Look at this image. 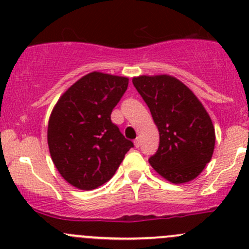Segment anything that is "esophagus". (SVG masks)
<instances>
[{
  "mask_svg": "<svg viewBox=\"0 0 249 249\" xmlns=\"http://www.w3.org/2000/svg\"><path fill=\"white\" fill-rule=\"evenodd\" d=\"M134 144H135V147H136V148L140 147V145H141V141H140L139 137H137V139L134 141Z\"/></svg>",
  "mask_w": 249,
  "mask_h": 249,
  "instance_id": "34e87169",
  "label": "esophagus"
}]
</instances>
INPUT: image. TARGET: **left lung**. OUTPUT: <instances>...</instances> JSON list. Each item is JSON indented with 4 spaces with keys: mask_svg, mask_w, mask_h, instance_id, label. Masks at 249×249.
<instances>
[{
    "mask_svg": "<svg viewBox=\"0 0 249 249\" xmlns=\"http://www.w3.org/2000/svg\"><path fill=\"white\" fill-rule=\"evenodd\" d=\"M159 131L149 164L175 184L195 179L211 161L215 144L212 119L196 95L170 74L132 78Z\"/></svg>",
    "mask_w": 249,
    "mask_h": 249,
    "instance_id": "left-lung-1",
    "label": "left lung"
}]
</instances>
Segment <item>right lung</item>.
I'll list each match as a JSON object with an SVG mask.
<instances>
[{
	"mask_svg": "<svg viewBox=\"0 0 249 249\" xmlns=\"http://www.w3.org/2000/svg\"><path fill=\"white\" fill-rule=\"evenodd\" d=\"M127 85V77L90 72L60 96L50 113V157L62 178L77 189H96L108 182L134 147L110 120Z\"/></svg>",
	"mask_w": 249,
	"mask_h": 249,
	"instance_id": "1",
	"label": "right lung"
}]
</instances>
